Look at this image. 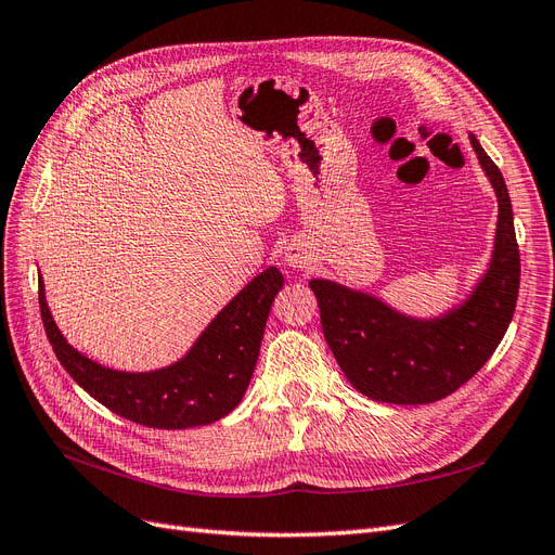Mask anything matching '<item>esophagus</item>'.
Instances as JSON below:
<instances>
[{
  "label": "esophagus",
  "mask_w": 555,
  "mask_h": 555,
  "mask_svg": "<svg viewBox=\"0 0 555 555\" xmlns=\"http://www.w3.org/2000/svg\"><path fill=\"white\" fill-rule=\"evenodd\" d=\"M284 261H287L292 268H310V255L304 243H292L284 251Z\"/></svg>",
  "instance_id": "34e87169"
}]
</instances>
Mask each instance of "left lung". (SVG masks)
<instances>
[{
    "mask_svg": "<svg viewBox=\"0 0 555 555\" xmlns=\"http://www.w3.org/2000/svg\"><path fill=\"white\" fill-rule=\"evenodd\" d=\"M469 143L498 196V229L489 271L463 306L435 319H414L371 294L310 280L335 361L351 386L373 400L426 405L447 398L491 359L514 317L520 257L509 192L475 133Z\"/></svg>",
    "mask_w": 555,
    "mask_h": 555,
    "instance_id": "8db88e82",
    "label": "left lung"
}]
</instances>
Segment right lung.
<instances>
[{
	"mask_svg": "<svg viewBox=\"0 0 555 555\" xmlns=\"http://www.w3.org/2000/svg\"><path fill=\"white\" fill-rule=\"evenodd\" d=\"M282 284L278 268H266L229 300L188 354L153 373L113 371L82 357L53 322L41 280L39 308L55 357L94 400L133 424L180 430L212 424L243 400L259 359L268 312Z\"/></svg>",
	"mask_w": 555,
	"mask_h": 555,
	"instance_id": "right-lung-1",
	"label": "right lung"
}]
</instances>
